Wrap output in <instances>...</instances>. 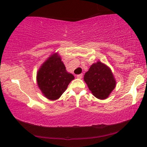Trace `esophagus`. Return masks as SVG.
<instances>
[{"label":"esophagus","instance_id":"34e87169","mask_svg":"<svg viewBox=\"0 0 147 147\" xmlns=\"http://www.w3.org/2000/svg\"><path fill=\"white\" fill-rule=\"evenodd\" d=\"M82 74H79V75H77V76H76V77H77V78H78V79H82Z\"/></svg>","mask_w":147,"mask_h":147}]
</instances>
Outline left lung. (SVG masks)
Wrapping results in <instances>:
<instances>
[{"label": "left lung", "mask_w": 147, "mask_h": 147, "mask_svg": "<svg viewBox=\"0 0 147 147\" xmlns=\"http://www.w3.org/2000/svg\"><path fill=\"white\" fill-rule=\"evenodd\" d=\"M84 80L92 94L98 99L107 98L116 86V80L111 69L101 61L90 66Z\"/></svg>", "instance_id": "8db88e82"}]
</instances>
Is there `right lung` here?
Returning a JSON list of instances; mask_svg holds the SVG:
<instances>
[{
  "instance_id": "obj_1",
  "label": "right lung",
  "mask_w": 147,
  "mask_h": 147,
  "mask_svg": "<svg viewBox=\"0 0 147 147\" xmlns=\"http://www.w3.org/2000/svg\"><path fill=\"white\" fill-rule=\"evenodd\" d=\"M74 76L66 71L58 53L51 55L40 67L37 74V85L46 98L55 100L62 95Z\"/></svg>"
}]
</instances>
